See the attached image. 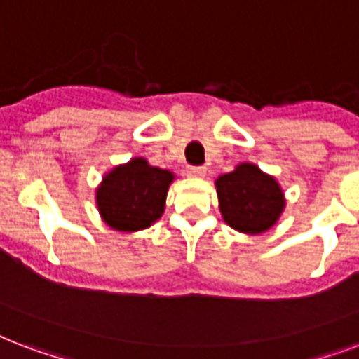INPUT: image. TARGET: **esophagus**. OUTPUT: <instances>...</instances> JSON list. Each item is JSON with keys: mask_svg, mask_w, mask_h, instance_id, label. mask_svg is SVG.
Wrapping results in <instances>:
<instances>
[{"mask_svg": "<svg viewBox=\"0 0 359 359\" xmlns=\"http://www.w3.org/2000/svg\"><path fill=\"white\" fill-rule=\"evenodd\" d=\"M187 174L189 176H194V177H204L205 168L204 166H191V168H187Z\"/></svg>", "mask_w": 359, "mask_h": 359, "instance_id": "34e87169", "label": "esophagus"}]
</instances>
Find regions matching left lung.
<instances>
[{
  "label": "left lung",
  "instance_id": "left-lung-1",
  "mask_svg": "<svg viewBox=\"0 0 359 359\" xmlns=\"http://www.w3.org/2000/svg\"><path fill=\"white\" fill-rule=\"evenodd\" d=\"M224 223L243 234H264L279 221L285 193L273 176L252 163H241L215 180Z\"/></svg>",
  "mask_w": 359,
  "mask_h": 359
}]
</instances>
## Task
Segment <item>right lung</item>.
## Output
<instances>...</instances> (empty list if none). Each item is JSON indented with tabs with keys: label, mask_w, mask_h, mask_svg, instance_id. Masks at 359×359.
I'll return each instance as SVG.
<instances>
[{
	"label": "right lung",
	"mask_w": 359,
	"mask_h": 359,
	"mask_svg": "<svg viewBox=\"0 0 359 359\" xmlns=\"http://www.w3.org/2000/svg\"><path fill=\"white\" fill-rule=\"evenodd\" d=\"M176 176L151 166L144 157L114 166L95 189L99 215L118 232L149 229L165 213L166 193Z\"/></svg>",
	"instance_id": "obj_1"
}]
</instances>
